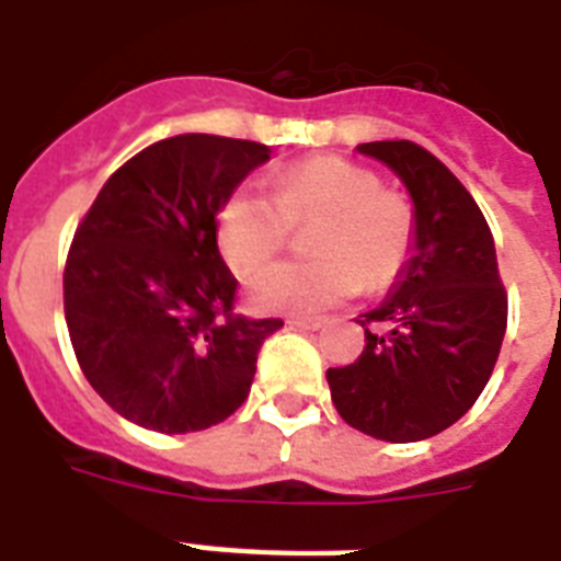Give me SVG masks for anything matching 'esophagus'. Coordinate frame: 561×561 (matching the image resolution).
<instances>
[{
    "label": "esophagus",
    "mask_w": 561,
    "mask_h": 561,
    "mask_svg": "<svg viewBox=\"0 0 561 561\" xmlns=\"http://www.w3.org/2000/svg\"><path fill=\"white\" fill-rule=\"evenodd\" d=\"M288 325H294V329H308V332H317V329H323L325 320H320V317H290Z\"/></svg>",
    "instance_id": "34e87169"
}]
</instances>
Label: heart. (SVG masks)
Listing matches in <instances>:
<instances>
[{"instance_id":"1","label":"heart","mask_w":561,"mask_h":561,"mask_svg":"<svg viewBox=\"0 0 561 561\" xmlns=\"http://www.w3.org/2000/svg\"><path fill=\"white\" fill-rule=\"evenodd\" d=\"M267 193L241 186L218 211V247L238 276L279 253L290 227H311L317 259H290L247 285L259 311H320L360 288H381L399 273L410 244L408 209L381 192L373 171L337 157H311L276 171Z\"/></svg>"}]
</instances>
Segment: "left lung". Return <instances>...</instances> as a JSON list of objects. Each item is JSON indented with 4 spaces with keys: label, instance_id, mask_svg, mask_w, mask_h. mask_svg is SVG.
<instances>
[{
    "label": "left lung",
    "instance_id": "left-lung-1",
    "mask_svg": "<svg viewBox=\"0 0 561 561\" xmlns=\"http://www.w3.org/2000/svg\"><path fill=\"white\" fill-rule=\"evenodd\" d=\"M413 201L408 262L381 306L367 311V346L329 369L343 422L383 443H419L451 427L486 387L506 332L495 241L478 203L425 148L358 145ZM360 323V325H367Z\"/></svg>",
    "mask_w": 561,
    "mask_h": 561
}]
</instances>
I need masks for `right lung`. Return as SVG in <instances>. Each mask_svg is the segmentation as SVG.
Here are the masks:
<instances>
[{"label": "right lung", "instance_id": "right-lung-1", "mask_svg": "<svg viewBox=\"0 0 561 561\" xmlns=\"http://www.w3.org/2000/svg\"><path fill=\"white\" fill-rule=\"evenodd\" d=\"M267 160L271 148L247 139L171 136L127 160L75 232L64 273L75 358L127 422L192 434L244 404L282 320L232 314L218 211Z\"/></svg>", "mask_w": 561, "mask_h": 561}]
</instances>
